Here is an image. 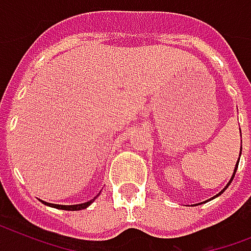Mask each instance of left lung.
I'll return each mask as SVG.
<instances>
[{
  "instance_id": "8db88e82",
  "label": "left lung",
  "mask_w": 251,
  "mask_h": 251,
  "mask_svg": "<svg viewBox=\"0 0 251 251\" xmlns=\"http://www.w3.org/2000/svg\"><path fill=\"white\" fill-rule=\"evenodd\" d=\"M241 151H242V148H241ZM240 156H241V153H240ZM238 162H240V158H238V161H237L236 166H234V172H233V176H232V178H230V179H229L228 184H226V186H225V187L223 188V190H221V191L219 192V194H217V195H215V196H213V198H211V199H209V200L215 199V198H217V196H219V195H221V194H223V192H224L225 190H226V188H228V186H229V184H230V182H232V180H233V178H234V174H236V172H237V168H238ZM203 203H205V201H203Z\"/></svg>"
}]
</instances>
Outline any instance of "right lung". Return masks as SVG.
Instances as JSON below:
<instances>
[{
  "instance_id": "add662e5",
  "label": "right lung",
  "mask_w": 251,
  "mask_h": 251,
  "mask_svg": "<svg viewBox=\"0 0 251 251\" xmlns=\"http://www.w3.org/2000/svg\"><path fill=\"white\" fill-rule=\"evenodd\" d=\"M98 196V195H97ZM97 196H95L94 199L89 200V201H86V203H81V204H73V205H61V204H52V203H47V201H43V200H40L43 204L46 205H50V207H53V208H59V209H64V211H79V209H85L87 208L89 205L94 201L95 199H97Z\"/></svg>"
}]
</instances>
